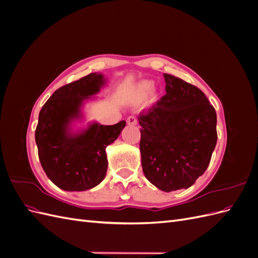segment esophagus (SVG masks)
Segmentation results:
<instances>
[{
	"instance_id": "esophagus-1",
	"label": "esophagus",
	"mask_w": 258,
	"mask_h": 258,
	"mask_svg": "<svg viewBox=\"0 0 258 258\" xmlns=\"http://www.w3.org/2000/svg\"><path fill=\"white\" fill-rule=\"evenodd\" d=\"M127 123L131 124V126H136V124L138 123V120L135 116H129L127 118Z\"/></svg>"
}]
</instances>
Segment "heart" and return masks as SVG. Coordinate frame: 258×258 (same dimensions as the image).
I'll list each match as a JSON object with an SVG mask.
<instances>
[{"mask_svg": "<svg viewBox=\"0 0 258 258\" xmlns=\"http://www.w3.org/2000/svg\"><path fill=\"white\" fill-rule=\"evenodd\" d=\"M154 88V85L152 82H142L138 85L137 87V95H138V99L140 101H144L146 100L153 91Z\"/></svg>", "mask_w": 258, "mask_h": 258, "instance_id": "obj_1", "label": "heart"}]
</instances>
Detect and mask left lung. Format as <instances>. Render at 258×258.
Here are the masks:
<instances>
[{
  "instance_id": "1",
  "label": "left lung",
  "mask_w": 258,
  "mask_h": 258,
  "mask_svg": "<svg viewBox=\"0 0 258 258\" xmlns=\"http://www.w3.org/2000/svg\"><path fill=\"white\" fill-rule=\"evenodd\" d=\"M166 95L138 116L142 169L158 189L188 188L205 173L217 141L216 113L196 86L163 74Z\"/></svg>"
}]
</instances>
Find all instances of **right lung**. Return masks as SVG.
Listing matches in <instances>:
<instances>
[{
    "mask_svg": "<svg viewBox=\"0 0 258 258\" xmlns=\"http://www.w3.org/2000/svg\"><path fill=\"white\" fill-rule=\"evenodd\" d=\"M106 84L101 73H91L52 93L38 115L35 142L46 175L59 188L84 191L103 181L107 170L105 148L119 137L126 121L104 126L85 119L83 107L96 99Z\"/></svg>",
    "mask_w": 258,
    "mask_h": 258,
    "instance_id": "right-lung-1",
    "label": "right lung"
}]
</instances>
